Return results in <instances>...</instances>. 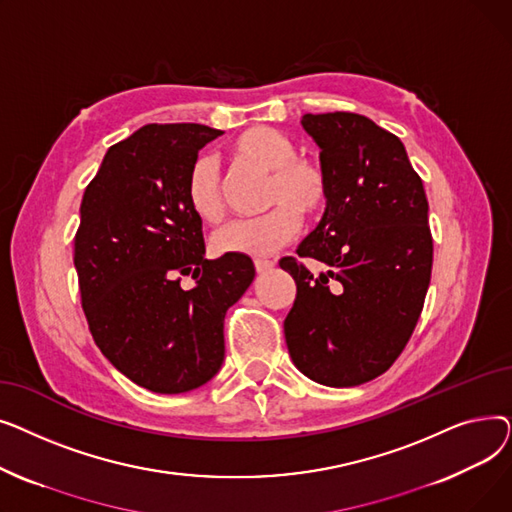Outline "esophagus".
<instances>
[{"instance_id":"obj_1","label":"esophagus","mask_w":512,"mask_h":512,"mask_svg":"<svg viewBox=\"0 0 512 512\" xmlns=\"http://www.w3.org/2000/svg\"><path fill=\"white\" fill-rule=\"evenodd\" d=\"M276 265V261H272V259H255V270L259 272V274H263V272H270L272 267Z\"/></svg>"}]
</instances>
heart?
I'll return each mask as SVG.
<instances>
[{"instance_id": "1", "label": "heart", "mask_w": 512, "mask_h": 512, "mask_svg": "<svg viewBox=\"0 0 512 512\" xmlns=\"http://www.w3.org/2000/svg\"><path fill=\"white\" fill-rule=\"evenodd\" d=\"M297 143L270 126H249L228 143V157L240 168L267 174L263 207L257 218L234 220L211 236L220 255H272L297 236L303 218L315 220L332 199L326 164L313 155H299ZM184 193L199 220L215 224L226 215V184L218 164L197 157L186 174Z\"/></svg>"}]
</instances>
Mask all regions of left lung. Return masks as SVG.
<instances>
[{
	"label": "left lung",
	"instance_id": "obj_1",
	"mask_svg": "<svg viewBox=\"0 0 512 512\" xmlns=\"http://www.w3.org/2000/svg\"><path fill=\"white\" fill-rule=\"evenodd\" d=\"M332 180V199L299 257L280 261L297 299L284 319L288 353L311 380L359 386L405 351L432 278L434 240L423 180L396 134L353 112L305 114Z\"/></svg>",
	"mask_w": 512,
	"mask_h": 512
}]
</instances>
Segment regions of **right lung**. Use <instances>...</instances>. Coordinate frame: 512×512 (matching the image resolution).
<instances>
[{
	"mask_svg": "<svg viewBox=\"0 0 512 512\" xmlns=\"http://www.w3.org/2000/svg\"><path fill=\"white\" fill-rule=\"evenodd\" d=\"M203 124H147L107 149L80 203L74 267L99 351L157 394L195 390L224 361V315L255 267L247 255L205 259L203 224L184 184L209 141ZM191 275L186 291L179 282Z\"/></svg>",
	"mask_w": 512,
	"mask_h": 512,
	"instance_id": "1",
	"label": "right lung"
}]
</instances>
